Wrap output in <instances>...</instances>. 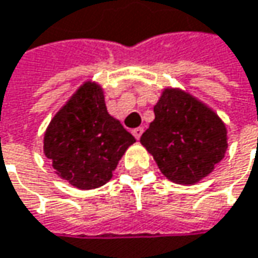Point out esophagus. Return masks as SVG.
<instances>
[{
  "label": "esophagus",
  "mask_w": 258,
  "mask_h": 258,
  "mask_svg": "<svg viewBox=\"0 0 258 258\" xmlns=\"http://www.w3.org/2000/svg\"><path fill=\"white\" fill-rule=\"evenodd\" d=\"M132 134H134V136L136 139H139V138L142 136V134H144V127H136V129L132 131Z\"/></svg>",
  "instance_id": "obj_1"
}]
</instances>
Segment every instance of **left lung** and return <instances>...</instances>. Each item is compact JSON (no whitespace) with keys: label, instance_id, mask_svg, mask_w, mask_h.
<instances>
[{"label":"left lung","instance_id":"obj_1","mask_svg":"<svg viewBox=\"0 0 258 258\" xmlns=\"http://www.w3.org/2000/svg\"><path fill=\"white\" fill-rule=\"evenodd\" d=\"M155 119L141 136L161 172L191 185L213 172L225 155L227 127L208 106L179 89H165Z\"/></svg>","mask_w":258,"mask_h":258}]
</instances>
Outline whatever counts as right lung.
Returning <instances> with one entry per match:
<instances>
[{
	"label": "right lung",
	"mask_w": 258,
	"mask_h": 258,
	"mask_svg": "<svg viewBox=\"0 0 258 258\" xmlns=\"http://www.w3.org/2000/svg\"><path fill=\"white\" fill-rule=\"evenodd\" d=\"M135 138L107 113L102 87L80 86L55 113L44 135V155L55 173L79 189L107 182Z\"/></svg>",
	"instance_id": "obj_1"
}]
</instances>
